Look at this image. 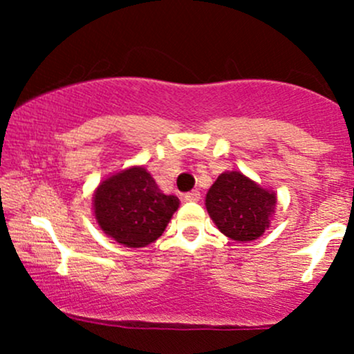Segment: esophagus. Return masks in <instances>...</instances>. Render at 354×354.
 Segmentation results:
<instances>
[{"instance_id": "obj_1", "label": "esophagus", "mask_w": 354, "mask_h": 354, "mask_svg": "<svg viewBox=\"0 0 354 354\" xmlns=\"http://www.w3.org/2000/svg\"><path fill=\"white\" fill-rule=\"evenodd\" d=\"M200 198H201V193L198 189H193V191H189V193L185 194L186 201H200Z\"/></svg>"}]
</instances>
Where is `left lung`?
Returning a JSON list of instances; mask_svg holds the SVG:
<instances>
[{"instance_id":"obj_1","label":"left lung","mask_w":354,"mask_h":354,"mask_svg":"<svg viewBox=\"0 0 354 354\" xmlns=\"http://www.w3.org/2000/svg\"><path fill=\"white\" fill-rule=\"evenodd\" d=\"M209 218L225 236L246 243L263 236L274 214L276 193L239 171H225L206 193Z\"/></svg>"}]
</instances>
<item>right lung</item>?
<instances>
[{"label":"right lung","instance_id":"1","mask_svg":"<svg viewBox=\"0 0 354 354\" xmlns=\"http://www.w3.org/2000/svg\"><path fill=\"white\" fill-rule=\"evenodd\" d=\"M178 206L180 200L158 188L143 166L111 174L93 194L100 228L128 248H143L156 241Z\"/></svg>","mask_w":354,"mask_h":354}]
</instances>
